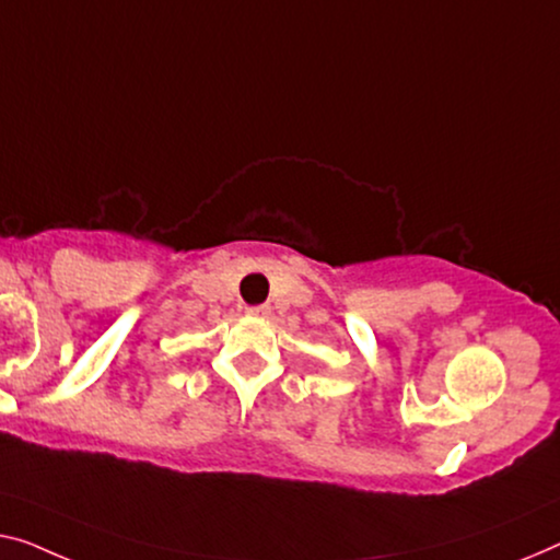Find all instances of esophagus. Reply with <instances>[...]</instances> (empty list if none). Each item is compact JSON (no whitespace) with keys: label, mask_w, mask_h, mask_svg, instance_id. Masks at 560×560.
<instances>
[{"label":"esophagus","mask_w":560,"mask_h":560,"mask_svg":"<svg viewBox=\"0 0 560 560\" xmlns=\"http://www.w3.org/2000/svg\"><path fill=\"white\" fill-rule=\"evenodd\" d=\"M246 312L252 314V316H269L271 314V306L269 304H256V306H248Z\"/></svg>","instance_id":"34e87169"}]
</instances>
